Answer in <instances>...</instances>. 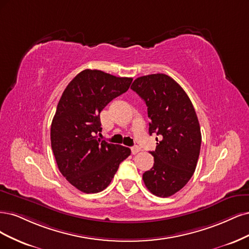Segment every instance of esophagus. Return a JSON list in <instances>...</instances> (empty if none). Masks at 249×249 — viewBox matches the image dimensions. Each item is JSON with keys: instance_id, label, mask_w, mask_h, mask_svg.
<instances>
[{"instance_id": "1", "label": "esophagus", "mask_w": 249, "mask_h": 249, "mask_svg": "<svg viewBox=\"0 0 249 249\" xmlns=\"http://www.w3.org/2000/svg\"><path fill=\"white\" fill-rule=\"evenodd\" d=\"M140 151H141V147H139V146H133V147L131 148V153H132L133 155L138 154Z\"/></svg>"}]
</instances>
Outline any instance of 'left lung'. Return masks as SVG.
I'll list each match as a JSON object with an SVG mask.
<instances>
[{"instance_id": "8db88e82", "label": "left lung", "mask_w": 249, "mask_h": 249, "mask_svg": "<svg viewBox=\"0 0 249 249\" xmlns=\"http://www.w3.org/2000/svg\"><path fill=\"white\" fill-rule=\"evenodd\" d=\"M131 89L148 107L150 135H158L156 149L150 152L154 165L142 174L143 183L153 195L171 196L196 167L202 134L195 107L182 87L163 73L138 77Z\"/></svg>"}]
</instances>
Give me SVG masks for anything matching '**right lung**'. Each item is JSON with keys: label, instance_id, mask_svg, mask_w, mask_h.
<instances>
[{"label": "right lung", "instance_id": "right-lung-1", "mask_svg": "<svg viewBox=\"0 0 249 249\" xmlns=\"http://www.w3.org/2000/svg\"><path fill=\"white\" fill-rule=\"evenodd\" d=\"M131 77L86 69L64 90L51 126V142L59 171L85 194L106 189L131 151L97 138L100 113L129 89Z\"/></svg>", "mask_w": 249, "mask_h": 249}]
</instances>
